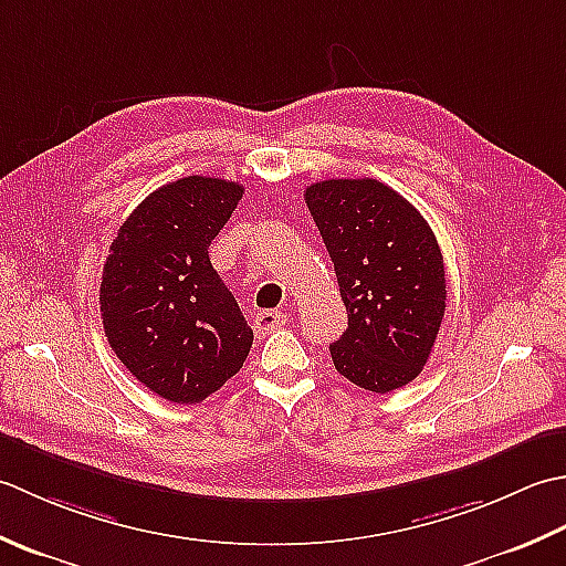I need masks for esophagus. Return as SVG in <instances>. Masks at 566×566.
Listing matches in <instances>:
<instances>
[{"label":"esophagus","instance_id":"1","mask_svg":"<svg viewBox=\"0 0 566 566\" xmlns=\"http://www.w3.org/2000/svg\"><path fill=\"white\" fill-rule=\"evenodd\" d=\"M283 325H285V315L279 313V310H261V313H256V317H253V329H256V334H269V332L281 329Z\"/></svg>","mask_w":566,"mask_h":566}]
</instances>
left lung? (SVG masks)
Wrapping results in <instances>:
<instances>
[{
  "label": "left lung",
  "mask_w": 566,
  "mask_h": 566,
  "mask_svg": "<svg viewBox=\"0 0 566 566\" xmlns=\"http://www.w3.org/2000/svg\"><path fill=\"white\" fill-rule=\"evenodd\" d=\"M337 273L349 327L329 344L354 386L390 394L422 371L447 307L444 259L430 224L386 182L332 178L305 190Z\"/></svg>",
  "instance_id": "1"
}]
</instances>
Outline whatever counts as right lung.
<instances>
[{
    "instance_id": "add662e5",
    "label": "right lung",
    "mask_w": 566,
    "mask_h": 566,
    "mask_svg": "<svg viewBox=\"0 0 566 566\" xmlns=\"http://www.w3.org/2000/svg\"><path fill=\"white\" fill-rule=\"evenodd\" d=\"M244 195L239 182L188 176L154 190L109 247L99 313L109 347L151 394L195 406L244 366L253 332L210 261Z\"/></svg>"
}]
</instances>
